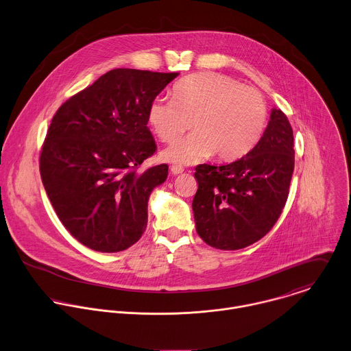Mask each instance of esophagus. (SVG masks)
<instances>
[{
	"instance_id": "obj_1",
	"label": "esophagus",
	"mask_w": 351,
	"mask_h": 351,
	"mask_svg": "<svg viewBox=\"0 0 351 351\" xmlns=\"http://www.w3.org/2000/svg\"><path fill=\"white\" fill-rule=\"evenodd\" d=\"M184 169L182 168V167H178V165H172L171 167V172H172V175H179V173H182Z\"/></svg>"
}]
</instances>
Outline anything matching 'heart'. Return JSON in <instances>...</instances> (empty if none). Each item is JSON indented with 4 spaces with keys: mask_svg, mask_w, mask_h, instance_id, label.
<instances>
[{
    "mask_svg": "<svg viewBox=\"0 0 351 351\" xmlns=\"http://www.w3.org/2000/svg\"><path fill=\"white\" fill-rule=\"evenodd\" d=\"M147 121L165 143L190 127L195 130L162 152V158L171 164L191 165L212 154L232 161L247 154L263 138L268 106L258 90L226 75L204 72L178 82L173 98H154Z\"/></svg>",
    "mask_w": 351,
    "mask_h": 351,
    "instance_id": "b5f03b06",
    "label": "heart"
}]
</instances>
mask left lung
Listing matches in <instances>:
<instances>
[{"label": "left lung", "instance_id": "obj_1", "mask_svg": "<svg viewBox=\"0 0 351 351\" xmlns=\"http://www.w3.org/2000/svg\"><path fill=\"white\" fill-rule=\"evenodd\" d=\"M294 154L289 119L274 108L263 138L245 157L198 165L193 212L201 239L220 250H239L265 237L286 205Z\"/></svg>", "mask_w": 351, "mask_h": 351}]
</instances>
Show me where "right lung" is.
<instances>
[{
  "label": "right lung",
  "instance_id": "right-lung-1",
  "mask_svg": "<svg viewBox=\"0 0 351 351\" xmlns=\"http://www.w3.org/2000/svg\"><path fill=\"white\" fill-rule=\"evenodd\" d=\"M178 75L112 69L53 116L42 183L62 226L88 249L117 253L145 232L149 197L168 176L167 164L136 172L157 149L147 110Z\"/></svg>",
  "mask_w": 351,
  "mask_h": 351
}]
</instances>
